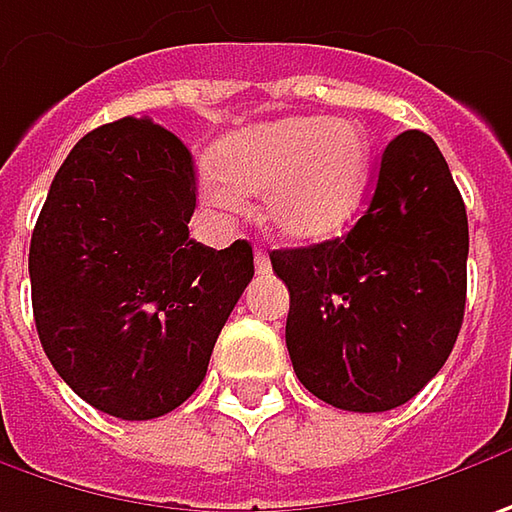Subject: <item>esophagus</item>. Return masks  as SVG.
Wrapping results in <instances>:
<instances>
[{
    "instance_id": "esophagus-1",
    "label": "esophagus",
    "mask_w": 512,
    "mask_h": 512,
    "mask_svg": "<svg viewBox=\"0 0 512 512\" xmlns=\"http://www.w3.org/2000/svg\"><path fill=\"white\" fill-rule=\"evenodd\" d=\"M255 269H257V275H266V272L272 269V263H269V255H266L263 249H255Z\"/></svg>"
}]
</instances>
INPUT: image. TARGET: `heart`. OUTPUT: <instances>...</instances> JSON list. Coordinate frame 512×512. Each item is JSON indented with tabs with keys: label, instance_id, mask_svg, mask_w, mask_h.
Instances as JSON below:
<instances>
[{
	"label": "heart",
	"instance_id": "obj_1",
	"mask_svg": "<svg viewBox=\"0 0 512 512\" xmlns=\"http://www.w3.org/2000/svg\"><path fill=\"white\" fill-rule=\"evenodd\" d=\"M372 143L364 125L329 117H286L226 137L217 174L200 180V200L217 214H237L243 194H266L263 220L292 243L338 234L367 189Z\"/></svg>",
	"mask_w": 512,
	"mask_h": 512
}]
</instances>
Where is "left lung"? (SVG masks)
Returning a JSON list of instances; mask_svg holds the SVG:
<instances>
[{
	"label": "left lung",
	"mask_w": 512,
	"mask_h": 512,
	"mask_svg": "<svg viewBox=\"0 0 512 512\" xmlns=\"http://www.w3.org/2000/svg\"><path fill=\"white\" fill-rule=\"evenodd\" d=\"M467 252V209L444 154L424 131L398 134L346 237L269 255L289 289L286 349L300 384L338 410L407 404L456 346Z\"/></svg>",
	"instance_id": "1"
}]
</instances>
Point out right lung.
I'll use <instances>...</instances> for the list:
<instances>
[{
	"mask_svg": "<svg viewBox=\"0 0 512 512\" xmlns=\"http://www.w3.org/2000/svg\"><path fill=\"white\" fill-rule=\"evenodd\" d=\"M191 151L123 117L85 134L56 171L31 237L42 349L82 401L123 421L177 410L203 384L234 303L255 275L246 240L189 237Z\"/></svg>",
	"mask_w": 512,
	"mask_h": 512,
	"instance_id": "1",
	"label": "right lung"
}]
</instances>
